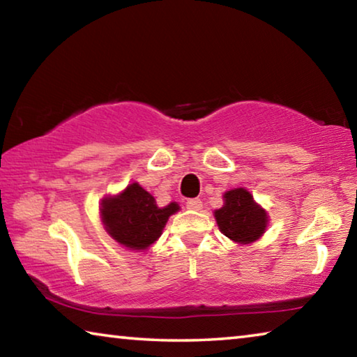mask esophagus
Listing matches in <instances>:
<instances>
[{
    "mask_svg": "<svg viewBox=\"0 0 357 357\" xmlns=\"http://www.w3.org/2000/svg\"><path fill=\"white\" fill-rule=\"evenodd\" d=\"M187 208L192 211H202L203 209V202L200 198H192V200H187Z\"/></svg>",
    "mask_w": 357,
    "mask_h": 357,
    "instance_id": "34e87169",
    "label": "esophagus"
}]
</instances>
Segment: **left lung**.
I'll use <instances>...</instances> for the list:
<instances>
[{
	"label": "left lung",
	"instance_id": "8db88e82",
	"mask_svg": "<svg viewBox=\"0 0 357 357\" xmlns=\"http://www.w3.org/2000/svg\"><path fill=\"white\" fill-rule=\"evenodd\" d=\"M223 206L214 217L220 231L234 243L250 244L263 236L268 227V214L253 200L249 190L238 187L223 195Z\"/></svg>",
	"mask_w": 357,
	"mask_h": 357
}]
</instances>
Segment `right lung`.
I'll list each match as a JSON object with an SVG mask.
<instances>
[{
    "label": "right lung",
    "instance_id": "obj_1",
    "mask_svg": "<svg viewBox=\"0 0 357 357\" xmlns=\"http://www.w3.org/2000/svg\"><path fill=\"white\" fill-rule=\"evenodd\" d=\"M178 203L157 206L154 197L138 183L129 184L119 195L105 197L100 217L107 233L129 250H144L162 234L168 217L178 213Z\"/></svg>",
    "mask_w": 357,
    "mask_h": 357
}]
</instances>
